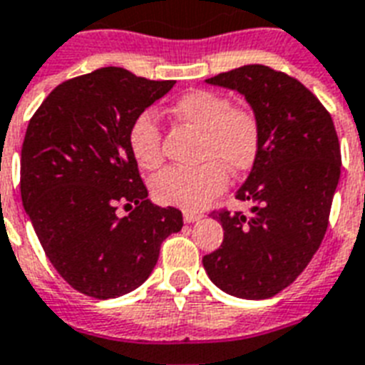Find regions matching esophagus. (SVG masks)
Listing matches in <instances>:
<instances>
[{
    "instance_id": "obj_1",
    "label": "esophagus",
    "mask_w": 365,
    "mask_h": 365,
    "mask_svg": "<svg viewBox=\"0 0 365 365\" xmlns=\"http://www.w3.org/2000/svg\"><path fill=\"white\" fill-rule=\"evenodd\" d=\"M182 219H185V222H188V225H190V222L200 221V219H202V215H200V213H192V211H185V215H182Z\"/></svg>"
}]
</instances>
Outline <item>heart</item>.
<instances>
[{"mask_svg": "<svg viewBox=\"0 0 365 365\" xmlns=\"http://www.w3.org/2000/svg\"><path fill=\"white\" fill-rule=\"evenodd\" d=\"M175 118L202 131L197 168H169L154 177L152 194L163 205L197 211L228 185V171L242 175L261 152V123L253 110L232 106L221 93L194 89L175 101ZM129 148L138 168H160L162 131L154 112L144 110L129 129Z\"/></svg>", "mask_w": 365, "mask_h": 365, "instance_id": "obj_1", "label": "heart"}]
</instances>
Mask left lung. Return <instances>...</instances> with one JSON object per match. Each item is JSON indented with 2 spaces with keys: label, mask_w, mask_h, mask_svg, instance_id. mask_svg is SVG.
Masks as SVG:
<instances>
[{
  "label": "left lung",
  "mask_w": 365,
  "mask_h": 365,
  "mask_svg": "<svg viewBox=\"0 0 365 365\" xmlns=\"http://www.w3.org/2000/svg\"><path fill=\"white\" fill-rule=\"evenodd\" d=\"M205 81L244 95L261 123V152L236 192L251 202V217L213 213L225 240L203 257V268L228 295L274 297L307 268L327 230L341 177L335 125L301 81L262 64Z\"/></svg>",
  "instance_id": "8db88e82"
}]
</instances>
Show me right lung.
I'll use <instances>...</instances> for the list:
<instances>
[{"label":"right lung","mask_w":365,"mask_h":365,"mask_svg":"<svg viewBox=\"0 0 365 365\" xmlns=\"http://www.w3.org/2000/svg\"><path fill=\"white\" fill-rule=\"evenodd\" d=\"M175 81L98 68L55 87L28 123L21 154L22 205L56 272L76 291L114 299L150 276L182 213L148 200L129 148L140 112ZM125 205L132 213L118 217Z\"/></svg>","instance_id":"1"}]
</instances>
